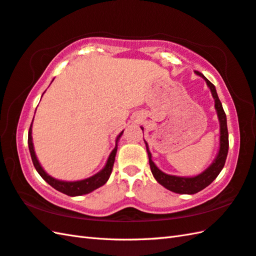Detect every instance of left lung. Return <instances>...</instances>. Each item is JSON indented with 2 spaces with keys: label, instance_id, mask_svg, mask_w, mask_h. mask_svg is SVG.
<instances>
[{
  "label": "left lung",
  "instance_id": "1",
  "mask_svg": "<svg viewBox=\"0 0 256 256\" xmlns=\"http://www.w3.org/2000/svg\"><path fill=\"white\" fill-rule=\"evenodd\" d=\"M196 75L202 77L206 80L208 87L210 88L212 97L214 99V107L216 110V114L218 118V122H220V148H218V152L216 154V159L213 162L208 166V168L194 176H172L166 174L164 171H161L154 162L151 159V152L149 150V146L147 142L144 140L146 148H147L148 158H149V164L151 172L154 179L157 180L159 184L164 186L172 192L180 194H194L206 188L208 184H211L216 176L220 174L223 169L224 164H226L228 151V124H226V112L223 110L222 104L218 99V92L216 90V86L208 80V78L201 74L199 72H196ZM144 130V128L142 127Z\"/></svg>",
  "mask_w": 256,
  "mask_h": 256
}]
</instances>
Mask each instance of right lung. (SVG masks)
<instances>
[{
    "instance_id": "right-lung-1",
    "label": "right lung",
    "mask_w": 256,
    "mask_h": 256,
    "mask_svg": "<svg viewBox=\"0 0 256 256\" xmlns=\"http://www.w3.org/2000/svg\"><path fill=\"white\" fill-rule=\"evenodd\" d=\"M33 120H34V118H33ZM32 124H33V122H32V124H30V132H28V149L30 152V157H32L33 164L35 166L36 171L38 172V174L46 182H48L50 186H53L54 189L62 192V194L70 196H77L90 194V192L98 189L99 186H104L108 181L109 176H110V174H112V166H114V157H116V154H117L118 142H119V139H120L124 132H122L117 136L116 146H114V150L112 151L110 154H109L105 166H104L100 171L97 172L96 174H94V176H90V178L84 179V180L62 181V180H57V179L53 178V176H50L48 172L43 169V166H40L38 157H36V154L34 151V144H33V137H32Z\"/></svg>"
}]
</instances>
